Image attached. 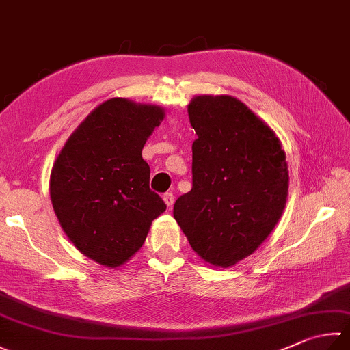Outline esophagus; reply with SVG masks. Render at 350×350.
<instances>
[{
    "mask_svg": "<svg viewBox=\"0 0 350 350\" xmlns=\"http://www.w3.org/2000/svg\"><path fill=\"white\" fill-rule=\"evenodd\" d=\"M163 200H164V202H166V206L170 208V207H172V204H174V193L166 192L163 195Z\"/></svg>",
    "mask_w": 350,
    "mask_h": 350,
    "instance_id": "esophagus-1",
    "label": "esophagus"
}]
</instances>
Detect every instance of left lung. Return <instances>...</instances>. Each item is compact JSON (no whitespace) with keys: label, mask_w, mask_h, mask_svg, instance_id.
Segmentation results:
<instances>
[{"label":"left lung","mask_w":350,"mask_h":350,"mask_svg":"<svg viewBox=\"0 0 350 350\" xmlns=\"http://www.w3.org/2000/svg\"><path fill=\"white\" fill-rule=\"evenodd\" d=\"M192 190L174 217L193 252L215 267H232L273 232L288 196L285 150L274 131L232 96H196L187 107Z\"/></svg>","instance_id":"obj_1"}]
</instances>
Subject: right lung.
<instances>
[{
	"instance_id": "obj_1",
	"label": "right lung",
	"mask_w": 350,
	"mask_h": 350,
	"mask_svg": "<svg viewBox=\"0 0 350 350\" xmlns=\"http://www.w3.org/2000/svg\"><path fill=\"white\" fill-rule=\"evenodd\" d=\"M164 109L114 97L98 105L70 135L50 175L53 208L75 247L117 268L146 241L166 204L149 189L142 150Z\"/></svg>"
}]
</instances>
